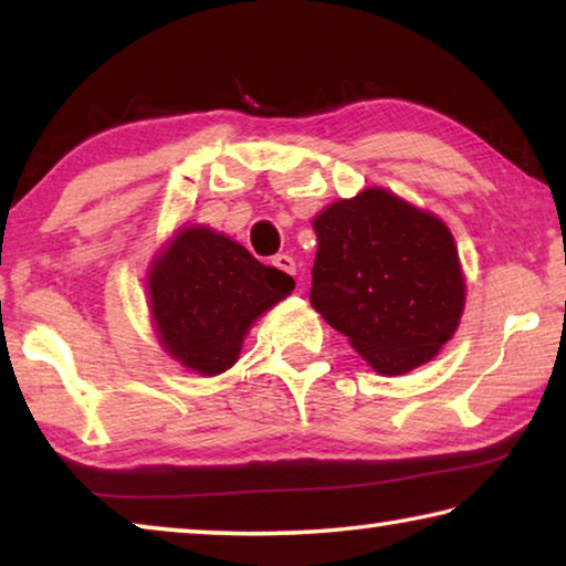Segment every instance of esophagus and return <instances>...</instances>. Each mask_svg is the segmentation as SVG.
Wrapping results in <instances>:
<instances>
[{"label": "esophagus", "mask_w": 566, "mask_h": 566, "mask_svg": "<svg viewBox=\"0 0 566 566\" xmlns=\"http://www.w3.org/2000/svg\"><path fill=\"white\" fill-rule=\"evenodd\" d=\"M272 264L276 266V270H282L286 274H296V262H294V256H290V254H276Z\"/></svg>", "instance_id": "34e87169"}]
</instances>
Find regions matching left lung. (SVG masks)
Masks as SVG:
<instances>
[{
	"label": "left lung",
	"mask_w": 566,
	"mask_h": 566,
	"mask_svg": "<svg viewBox=\"0 0 566 566\" xmlns=\"http://www.w3.org/2000/svg\"><path fill=\"white\" fill-rule=\"evenodd\" d=\"M310 302L385 377L432 361L454 337L467 284L449 227L385 187L312 219Z\"/></svg>",
	"instance_id": "obj_1"
}]
</instances>
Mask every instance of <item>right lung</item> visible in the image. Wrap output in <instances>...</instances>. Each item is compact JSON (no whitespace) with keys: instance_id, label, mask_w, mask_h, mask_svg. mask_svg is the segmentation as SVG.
Segmentation results:
<instances>
[{"instance_id":"obj_1","label":"right lung","mask_w":566,"mask_h":566,"mask_svg":"<svg viewBox=\"0 0 566 566\" xmlns=\"http://www.w3.org/2000/svg\"><path fill=\"white\" fill-rule=\"evenodd\" d=\"M290 274L205 224L179 227L147 272L149 312L171 359L202 377L234 367L252 324L292 294Z\"/></svg>"}]
</instances>
